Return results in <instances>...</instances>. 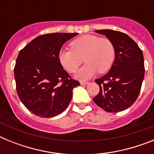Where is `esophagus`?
<instances>
[{
    "label": "esophagus",
    "instance_id": "esophagus-1",
    "mask_svg": "<svg viewBox=\"0 0 154 154\" xmlns=\"http://www.w3.org/2000/svg\"><path fill=\"white\" fill-rule=\"evenodd\" d=\"M89 83V82H85V81H81L80 82V84L81 85H86V84Z\"/></svg>",
    "mask_w": 154,
    "mask_h": 154
}]
</instances>
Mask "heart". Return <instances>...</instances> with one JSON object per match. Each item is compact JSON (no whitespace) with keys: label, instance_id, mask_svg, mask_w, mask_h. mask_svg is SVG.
<instances>
[{"label":"heart","instance_id":"b5f03b06","mask_svg":"<svg viewBox=\"0 0 154 154\" xmlns=\"http://www.w3.org/2000/svg\"><path fill=\"white\" fill-rule=\"evenodd\" d=\"M70 47L71 50H60L58 60L64 69L72 73L78 69L83 58L85 64L75 74L76 78L80 80L88 79L97 72H106L115 60V46L107 38L83 35L71 42Z\"/></svg>","mask_w":154,"mask_h":154}]
</instances>
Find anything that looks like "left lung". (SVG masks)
<instances>
[{"instance_id": "obj_1", "label": "left lung", "mask_w": 154, "mask_h": 154, "mask_svg": "<svg viewBox=\"0 0 154 154\" xmlns=\"http://www.w3.org/2000/svg\"><path fill=\"white\" fill-rule=\"evenodd\" d=\"M112 41L116 57L109 72L96 79L99 92L94 103L109 112L126 109L135 103L144 78V59L142 50L126 34L109 29L96 30Z\"/></svg>"}]
</instances>
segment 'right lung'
Here are the masks:
<instances>
[{
	"label": "right lung",
	"instance_id": "obj_1",
	"mask_svg": "<svg viewBox=\"0 0 154 154\" xmlns=\"http://www.w3.org/2000/svg\"><path fill=\"white\" fill-rule=\"evenodd\" d=\"M78 33L40 35L20 51L14 66L16 90L30 112L50 118L67 108L72 90L80 85L71 78L58 60L65 42Z\"/></svg>",
	"mask_w": 154,
	"mask_h": 154
}]
</instances>
